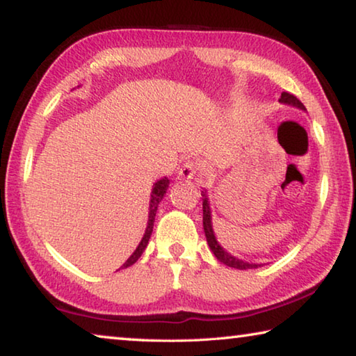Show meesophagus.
<instances>
[{"label":"esophagus","instance_id":"34e87169","mask_svg":"<svg viewBox=\"0 0 356 356\" xmlns=\"http://www.w3.org/2000/svg\"><path fill=\"white\" fill-rule=\"evenodd\" d=\"M200 171V166L195 161H185L184 166L179 170L180 179H193L196 176V172Z\"/></svg>","mask_w":356,"mask_h":356}]
</instances>
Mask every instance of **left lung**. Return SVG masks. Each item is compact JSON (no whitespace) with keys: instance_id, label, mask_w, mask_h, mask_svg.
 Masks as SVG:
<instances>
[{"instance_id":"1","label":"left lung","mask_w":356,"mask_h":356,"mask_svg":"<svg viewBox=\"0 0 356 356\" xmlns=\"http://www.w3.org/2000/svg\"><path fill=\"white\" fill-rule=\"evenodd\" d=\"M280 102H281V104H284V105L298 108V110H301V111H306L305 105L301 104V102H300L297 97H295V95L289 94V92H282ZM201 195H202V225H204V232H206V238H207L209 248L212 250L215 257L218 259V261H220L221 264L227 265V267L238 268V270H248V268L262 267L264 264L246 262V261H243V259H238V257H236V256H232L231 252H227V251H226L225 248H222V246L218 243V240H216L215 232H213L212 210H210V204H209V197H207V190H202Z\"/></svg>"}]
</instances>
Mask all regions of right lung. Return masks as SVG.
Returning a JSON list of instances; mask_svg holds the SVG:
<instances>
[{
    "mask_svg": "<svg viewBox=\"0 0 356 356\" xmlns=\"http://www.w3.org/2000/svg\"><path fill=\"white\" fill-rule=\"evenodd\" d=\"M168 186H170V179L168 177H161L156 180L152 186V191H150V201H149V220H147V227H146V232H144V236L141 238L140 245L136 246V250L131 252V256L127 259L122 264V267L120 268H127L130 265H134L138 259L141 257V254L146 250V246L149 243V238L152 236V229H154V221H155V215H156V209H159V204L163 200V196L166 195V190Z\"/></svg>",
    "mask_w": 356,
    "mask_h": 356,
    "instance_id": "1",
    "label": "right lung"
}]
</instances>
